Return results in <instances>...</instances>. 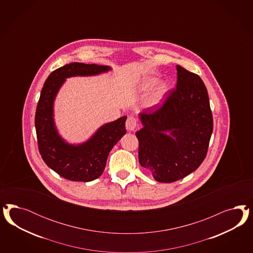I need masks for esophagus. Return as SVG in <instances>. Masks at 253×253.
Listing matches in <instances>:
<instances>
[{
  "label": "esophagus",
  "mask_w": 253,
  "mask_h": 253,
  "mask_svg": "<svg viewBox=\"0 0 253 253\" xmlns=\"http://www.w3.org/2000/svg\"><path fill=\"white\" fill-rule=\"evenodd\" d=\"M137 126V120L133 116H129L126 121V129L130 131L135 130Z\"/></svg>",
  "instance_id": "obj_1"
}]
</instances>
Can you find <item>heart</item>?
<instances>
[{"instance_id": "1", "label": "heart", "mask_w": 253, "mask_h": 253, "mask_svg": "<svg viewBox=\"0 0 253 253\" xmlns=\"http://www.w3.org/2000/svg\"><path fill=\"white\" fill-rule=\"evenodd\" d=\"M159 82V78L156 76H146L143 79L141 87L142 89H149L152 88L153 86L157 84ZM170 85L168 82H162L161 84L159 85L156 89V92H154L153 96L150 100L152 105H156L161 102V100L163 99V97L167 94V92L169 91Z\"/></svg>"}]
</instances>
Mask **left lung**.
Here are the masks:
<instances>
[{
  "label": "left lung",
  "instance_id": "left-lung-1",
  "mask_svg": "<svg viewBox=\"0 0 253 253\" xmlns=\"http://www.w3.org/2000/svg\"><path fill=\"white\" fill-rule=\"evenodd\" d=\"M176 89L161 107L139 113L136 131L142 167L161 183H172L199 168L213 130L207 88L195 73L177 65Z\"/></svg>",
  "mask_w": 253,
  "mask_h": 253
}]
</instances>
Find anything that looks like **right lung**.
Segmentation results:
<instances>
[{
    "mask_svg": "<svg viewBox=\"0 0 253 253\" xmlns=\"http://www.w3.org/2000/svg\"><path fill=\"white\" fill-rule=\"evenodd\" d=\"M111 70L108 66L70 63L53 71L43 84L35 114L39 151L43 161L60 176L70 181L91 182L103 173L113 146L126 133L123 116L106 123L84 143L72 145L58 133L54 120V103L66 79L94 76Z\"/></svg>",
    "mask_w": 253,
    "mask_h": 253,
    "instance_id": "right-lung-1",
    "label": "right lung"
}]
</instances>
